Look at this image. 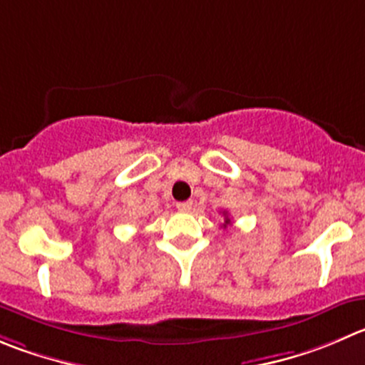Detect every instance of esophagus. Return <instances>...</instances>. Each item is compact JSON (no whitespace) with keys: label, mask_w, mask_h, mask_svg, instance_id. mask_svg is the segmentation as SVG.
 <instances>
[{"label":"esophagus","mask_w":365,"mask_h":365,"mask_svg":"<svg viewBox=\"0 0 365 365\" xmlns=\"http://www.w3.org/2000/svg\"><path fill=\"white\" fill-rule=\"evenodd\" d=\"M192 206H193L192 200H186V202H177V210L182 211V213H186V211L192 210Z\"/></svg>","instance_id":"34e87169"}]
</instances>
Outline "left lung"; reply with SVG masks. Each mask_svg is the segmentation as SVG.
I'll return each mask as SVG.
<instances>
[{
	"label": "left lung",
	"instance_id": "left-lung-1",
	"mask_svg": "<svg viewBox=\"0 0 365 365\" xmlns=\"http://www.w3.org/2000/svg\"><path fill=\"white\" fill-rule=\"evenodd\" d=\"M222 215H224V227H225V225L231 224V218L227 217V211H224V213H222Z\"/></svg>",
	"mask_w": 365,
	"mask_h": 365
}]
</instances>
